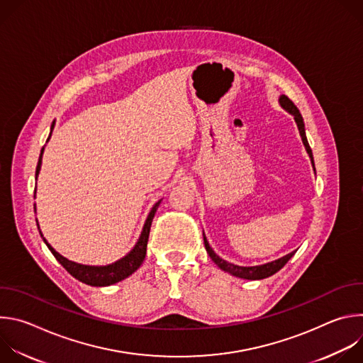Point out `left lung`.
<instances>
[{
	"label": "left lung",
	"instance_id": "left-lung-1",
	"mask_svg": "<svg viewBox=\"0 0 363 363\" xmlns=\"http://www.w3.org/2000/svg\"><path fill=\"white\" fill-rule=\"evenodd\" d=\"M279 101H280V105H281L289 113H291V115L294 116V121H296V123H297V128H298L301 140H303V143H304V146H306V150H307V153H308L310 160H312V164H313V168H315V161H313L312 149H310V146H308V142H307V138H306V132H304V122H303V118H301L298 109L296 108L294 103H293L287 96H284V94L280 96ZM315 171H316V169H315ZM203 244H205V248H206V251H208L210 257L213 258V262H214L221 270H224V272H227V273H230V274H233V276H235V277H241V279H247V280H262V279H266V277H270V276L276 274L279 270H281V269L286 266V263L290 260V258H291V257L294 255V252H296V251H293V252H290V254H287V255L279 258V260L272 262V263H267V264H263V266L241 267V266L231 264V263L223 260V258H220V257L214 252V250L210 247V244H208V241H206L205 235H203Z\"/></svg>",
	"mask_w": 363,
	"mask_h": 363
}]
</instances>
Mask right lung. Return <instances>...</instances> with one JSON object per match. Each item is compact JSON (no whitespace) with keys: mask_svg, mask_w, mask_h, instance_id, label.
Here are the masks:
<instances>
[{"mask_svg":"<svg viewBox=\"0 0 363 363\" xmlns=\"http://www.w3.org/2000/svg\"><path fill=\"white\" fill-rule=\"evenodd\" d=\"M55 128V122L53 125H51V130H53ZM51 135V132H50ZM50 139V136H48ZM47 139V140H48ZM41 157H43V149H41V153H40V158H38V164H37V168H35V177L38 175L40 172V168H41ZM161 201H158L157 203L153 205V208L150 210L147 218H146V223L143 225V230H142V234L139 237V241L136 242V245L133 247V250L125 255L122 260L113 263V264H109V266H105V267H91V266H83V264H77V263H73L70 260H67V258H65L63 255H60L53 247H51L44 238V242L47 244L48 250L53 252V255L57 258V262L77 280H80L82 283H86L89 286H96V287H101V286H111V284H115L126 277H129L132 273H135L140 264L143 263L145 260V255H146V245H147V238H149V231H150V224H152V220L155 217V213H157L158 206H160ZM38 225V224H37Z\"/></svg>","mask_w":363,"mask_h":363,"instance_id":"obj_1","label":"right lung"}]
</instances>
